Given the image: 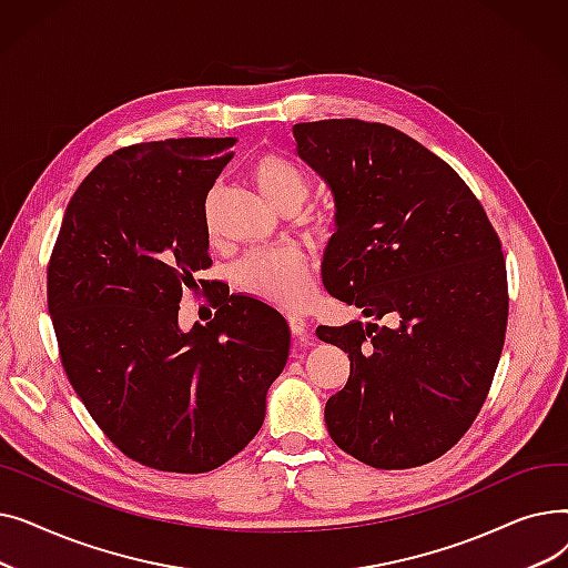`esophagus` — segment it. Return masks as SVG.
I'll return each mask as SVG.
<instances>
[{
	"instance_id": "obj_1",
	"label": "esophagus",
	"mask_w": 568,
	"mask_h": 568,
	"mask_svg": "<svg viewBox=\"0 0 568 568\" xmlns=\"http://www.w3.org/2000/svg\"><path fill=\"white\" fill-rule=\"evenodd\" d=\"M287 324H290V332L296 336V338H304L306 334V320L302 315H287Z\"/></svg>"
}]
</instances>
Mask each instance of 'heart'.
Wrapping results in <instances>:
<instances>
[{"label":"heart","instance_id":"1","mask_svg":"<svg viewBox=\"0 0 568 568\" xmlns=\"http://www.w3.org/2000/svg\"><path fill=\"white\" fill-rule=\"evenodd\" d=\"M248 174L257 191L281 212H296L311 191L306 172L276 152L255 156ZM234 276L257 300L281 308H300L313 287V266L304 253L294 248L251 253L236 264Z\"/></svg>","mask_w":568,"mask_h":568}]
</instances>
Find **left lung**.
I'll return each instance as SVG.
<instances>
[{
  "mask_svg": "<svg viewBox=\"0 0 568 568\" xmlns=\"http://www.w3.org/2000/svg\"><path fill=\"white\" fill-rule=\"evenodd\" d=\"M292 131L336 200L324 287L396 322L317 326L349 356L326 428L371 467L426 465L469 430L490 392L509 320L499 236L460 174L403 131L362 119Z\"/></svg>",
  "mask_w": 568,
  "mask_h": 568,
  "instance_id": "obj_1",
  "label": "left lung"
}]
</instances>
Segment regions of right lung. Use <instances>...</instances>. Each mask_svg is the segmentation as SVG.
Returning a JSON list of instances; mask_svg holds the SVG:
<instances>
[{
  "label": "right lung",
  "instance_id": "obj_1",
  "mask_svg": "<svg viewBox=\"0 0 568 568\" xmlns=\"http://www.w3.org/2000/svg\"><path fill=\"white\" fill-rule=\"evenodd\" d=\"M234 142L116 149L71 197L48 264L69 382L119 452L161 471H212L242 452L287 362L285 317L253 296L214 294V320L179 329V302L212 266L204 202Z\"/></svg>",
  "mask_w": 568,
  "mask_h": 568
}]
</instances>
